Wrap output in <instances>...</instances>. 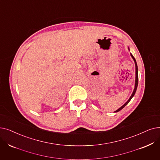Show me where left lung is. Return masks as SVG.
<instances>
[{"label":"left lung","mask_w":160,"mask_h":160,"mask_svg":"<svg viewBox=\"0 0 160 160\" xmlns=\"http://www.w3.org/2000/svg\"><path fill=\"white\" fill-rule=\"evenodd\" d=\"M128 49H129V48H128ZM131 56L132 58L133 59V60H134V61H135V88H134L133 92V93H132L131 97H129V99H128V101L126 103H125L123 105H122L120 108H118L117 110H116L114 112H119L120 110H121L122 108H123L125 107H126V106L128 105V102L131 101V99L132 98H133V97L135 95V92H136V91H137V86H138V67H137V64L136 60H135V58L133 56V55H132L131 53Z\"/></svg>","instance_id":"left-lung-1"}]
</instances>
